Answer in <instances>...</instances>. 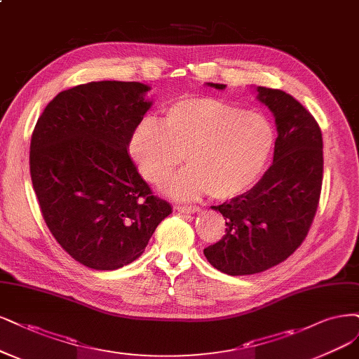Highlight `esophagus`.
<instances>
[{"label":"esophagus","instance_id":"34e87169","mask_svg":"<svg viewBox=\"0 0 359 359\" xmlns=\"http://www.w3.org/2000/svg\"><path fill=\"white\" fill-rule=\"evenodd\" d=\"M175 209L178 212L182 214H193L196 211H199V206H191V205H177Z\"/></svg>","mask_w":359,"mask_h":359}]
</instances>
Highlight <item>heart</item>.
I'll return each mask as SVG.
<instances>
[{"mask_svg": "<svg viewBox=\"0 0 359 359\" xmlns=\"http://www.w3.org/2000/svg\"><path fill=\"white\" fill-rule=\"evenodd\" d=\"M273 145L267 118L212 96H191L170 105L163 123L144 120L130 135L129 150L145 180L160 185L184 160L168 193L194 199L209 193L230 199L258 178Z\"/></svg>", "mask_w": 359, "mask_h": 359, "instance_id": "obj_1", "label": "heart"}]
</instances>
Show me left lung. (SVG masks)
<instances>
[{
    "label": "left lung",
    "instance_id": "obj_1",
    "mask_svg": "<svg viewBox=\"0 0 359 359\" xmlns=\"http://www.w3.org/2000/svg\"><path fill=\"white\" fill-rule=\"evenodd\" d=\"M215 89L226 84L208 83ZM257 97L275 116L273 163L243 194L212 206L226 219L222 239L203 250L208 262L231 276L254 275L287 259L307 236L323 187V133L294 97L258 86Z\"/></svg>",
    "mask_w": 359,
    "mask_h": 359
}]
</instances>
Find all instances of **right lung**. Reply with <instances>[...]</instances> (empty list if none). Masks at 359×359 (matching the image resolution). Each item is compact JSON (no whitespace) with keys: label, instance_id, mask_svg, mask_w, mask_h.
<instances>
[{"label":"right lung","instance_id":"right-lung-1","mask_svg":"<svg viewBox=\"0 0 359 359\" xmlns=\"http://www.w3.org/2000/svg\"><path fill=\"white\" fill-rule=\"evenodd\" d=\"M148 90L138 81L80 84L56 95L36 120L32 187L53 238L86 267L116 270L135 262L172 212L128 153L151 107Z\"/></svg>","mask_w":359,"mask_h":359}]
</instances>
